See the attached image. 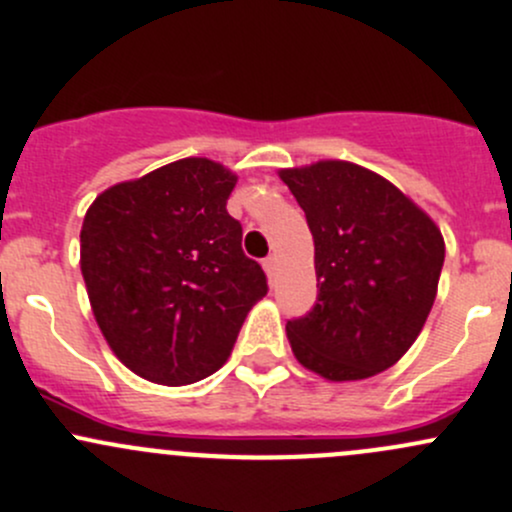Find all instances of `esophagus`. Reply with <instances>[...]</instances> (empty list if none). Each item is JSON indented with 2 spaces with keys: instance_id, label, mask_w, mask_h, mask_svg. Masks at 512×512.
I'll return each mask as SVG.
<instances>
[{
  "instance_id": "34e87169",
  "label": "esophagus",
  "mask_w": 512,
  "mask_h": 512,
  "mask_svg": "<svg viewBox=\"0 0 512 512\" xmlns=\"http://www.w3.org/2000/svg\"><path fill=\"white\" fill-rule=\"evenodd\" d=\"M262 267H265V272L270 274V277H274V270H277V257H274V255L265 257V262H262Z\"/></svg>"
}]
</instances>
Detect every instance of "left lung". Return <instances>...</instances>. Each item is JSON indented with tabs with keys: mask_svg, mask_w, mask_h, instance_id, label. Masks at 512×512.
<instances>
[{
	"mask_svg": "<svg viewBox=\"0 0 512 512\" xmlns=\"http://www.w3.org/2000/svg\"><path fill=\"white\" fill-rule=\"evenodd\" d=\"M314 235V309L287 321L297 360L333 383L392 368L422 331L444 238L432 218L375 171L351 161L282 169Z\"/></svg>",
	"mask_w": 512,
	"mask_h": 512,
	"instance_id": "left-lung-1",
	"label": "left lung"
}]
</instances>
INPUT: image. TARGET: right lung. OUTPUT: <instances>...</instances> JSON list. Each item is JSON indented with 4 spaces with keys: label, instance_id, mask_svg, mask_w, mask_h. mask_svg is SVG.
<instances>
[{
    "label": "right lung",
    "instance_id": "1",
    "mask_svg": "<svg viewBox=\"0 0 512 512\" xmlns=\"http://www.w3.org/2000/svg\"><path fill=\"white\" fill-rule=\"evenodd\" d=\"M238 176L203 157L110 186L80 230V272L112 353L149 383L191 385L228 360L267 277L228 213Z\"/></svg>",
    "mask_w": 512,
    "mask_h": 512
}]
</instances>
